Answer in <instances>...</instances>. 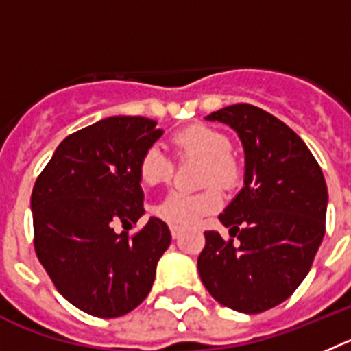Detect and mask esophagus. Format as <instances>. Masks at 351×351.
<instances>
[{"instance_id":"obj_1","label":"esophagus","mask_w":351,"mask_h":351,"mask_svg":"<svg viewBox=\"0 0 351 351\" xmlns=\"http://www.w3.org/2000/svg\"><path fill=\"white\" fill-rule=\"evenodd\" d=\"M169 230H171V236H173V239H176L180 236V229L178 227H175V226H171L169 227Z\"/></svg>"}]
</instances>
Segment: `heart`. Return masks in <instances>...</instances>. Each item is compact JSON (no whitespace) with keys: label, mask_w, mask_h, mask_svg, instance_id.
<instances>
[{"label":"heart","mask_w":351,"mask_h":351,"mask_svg":"<svg viewBox=\"0 0 351 351\" xmlns=\"http://www.w3.org/2000/svg\"><path fill=\"white\" fill-rule=\"evenodd\" d=\"M178 157H197L204 160V183L232 187L239 178V166L229 154L230 141L226 134L203 124H194L176 131L171 138ZM140 180L145 185L168 183L173 175L169 159L157 147L145 150L138 166ZM222 197L217 191L203 194L173 192L156 206V215L169 226L189 229L197 226L211 211L219 210Z\"/></svg>","instance_id":"obj_1"}]
</instances>
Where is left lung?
<instances>
[{"instance_id": "8db88e82", "label": "left lung", "mask_w": 351, "mask_h": 351, "mask_svg": "<svg viewBox=\"0 0 351 351\" xmlns=\"http://www.w3.org/2000/svg\"><path fill=\"white\" fill-rule=\"evenodd\" d=\"M245 148V187L220 213L223 239L206 230L197 269L213 299L239 313L282 304L311 269L325 234L327 185L304 141L248 103L213 112Z\"/></svg>"}]
</instances>
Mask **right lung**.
I'll return each instance as SVG.
<instances>
[{"mask_svg":"<svg viewBox=\"0 0 351 351\" xmlns=\"http://www.w3.org/2000/svg\"><path fill=\"white\" fill-rule=\"evenodd\" d=\"M145 117L117 115L69 134L31 194L34 250L62 298L99 318L129 313L152 289L171 232L162 220L129 234L143 208L140 159L162 129Z\"/></svg>","mask_w":351,"mask_h":351,"instance_id":"obj_1","label":"right lung"}]
</instances>
